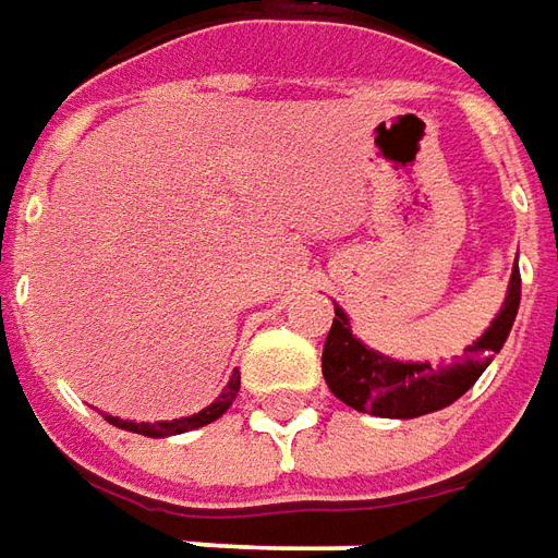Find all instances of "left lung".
<instances>
[{"mask_svg":"<svg viewBox=\"0 0 558 558\" xmlns=\"http://www.w3.org/2000/svg\"><path fill=\"white\" fill-rule=\"evenodd\" d=\"M522 278L519 268L510 275L507 299L501 311L495 314L492 327L468 344L464 360L449 366H430V363H400L385 357L373 348L360 342L351 332L348 314L336 308L327 344H324V378L329 390L357 412H369L378 418H418L427 412L452 407L461 393L473 388V381L486 373L492 357L498 354L510 336L517 320Z\"/></svg>","mask_w":558,"mask_h":558,"instance_id":"1","label":"left lung"}]
</instances>
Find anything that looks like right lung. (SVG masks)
I'll return each instance as SVG.
<instances>
[{
	"label": "right lung",
	"instance_id": "obj_1",
	"mask_svg": "<svg viewBox=\"0 0 558 558\" xmlns=\"http://www.w3.org/2000/svg\"><path fill=\"white\" fill-rule=\"evenodd\" d=\"M238 390H241V373L234 369L229 378V385L222 388V393L216 397L214 403H210L207 409H201V412H195V415H189V418L136 424V422H121V418H116V415H106V422L116 424V427H121V430H131V434H143V437H173V434H185V430H195V427H204V424L216 422V418L231 407V400L238 397Z\"/></svg>",
	"mask_w": 558,
	"mask_h": 558
}]
</instances>
